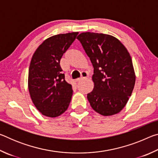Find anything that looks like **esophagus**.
Wrapping results in <instances>:
<instances>
[{"mask_svg":"<svg viewBox=\"0 0 158 158\" xmlns=\"http://www.w3.org/2000/svg\"><path fill=\"white\" fill-rule=\"evenodd\" d=\"M87 77H88V74H87V73H85V72H83V73H81V78L77 79L76 80V81H77V82L81 81V80L86 79V78H87Z\"/></svg>","mask_w":158,"mask_h":158,"instance_id":"obj_1","label":"esophagus"}]
</instances>
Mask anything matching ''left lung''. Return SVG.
I'll return each instance as SVG.
<instances>
[{
	"mask_svg": "<svg viewBox=\"0 0 158 158\" xmlns=\"http://www.w3.org/2000/svg\"><path fill=\"white\" fill-rule=\"evenodd\" d=\"M93 64L94 89L87 94L91 107L102 116L119 113L135 84L132 58L126 48L110 35L85 32L77 37Z\"/></svg>",
	"mask_w": 158,
	"mask_h": 158,
	"instance_id": "obj_1",
	"label": "left lung"
}]
</instances>
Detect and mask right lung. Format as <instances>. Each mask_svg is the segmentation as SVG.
Listing matches in <instances>:
<instances>
[{"label": "right lung", "mask_w": 158, "mask_h": 158, "mask_svg": "<svg viewBox=\"0 0 158 158\" xmlns=\"http://www.w3.org/2000/svg\"><path fill=\"white\" fill-rule=\"evenodd\" d=\"M79 34H58L45 40L31 58L28 86L37 110L48 117L59 116L70 103L72 85L65 80L60 61Z\"/></svg>", "instance_id": "right-lung-1"}]
</instances>
